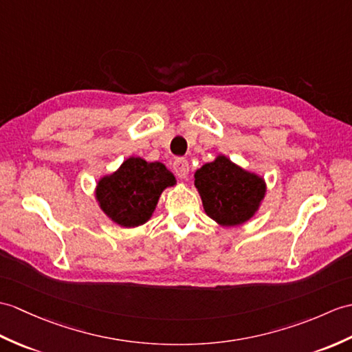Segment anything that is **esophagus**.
I'll return each instance as SVG.
<instances>
[{"mask_svg":"<svg viewBox=\"0 0 352 352\" xmlns=\"http://www.w3.org/2000/svg\"><path fill=\"white\" fill-rule=\"evenodd\" d=\"M174 173L178 178H187V175H189V162L186 159H177L174 162Z\"/></svg>","mask_w":352,"mask_h":352,"instance_id":"1","label":"esophagus"}]
</instances>
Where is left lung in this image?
Masks as SVG:
<instances>
[{
    "instance_id": "left-lung-1",
    "label": "left lung",
    "mask_w": 352,
    "mask_h": 352,
    "mask_svg": "<svg viewBox=\"0 0 352 352\" xmlns=\"http://www.w3.org/2000/svg\"><path fill=\"white\" fill-rule=\"evenodd\" d=\"M204 210L219 225L236 226L255 216L265 196V182L226 156L206 163L195 173Z\"/></svg>"
}]
</instances>
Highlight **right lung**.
<instances>
[{"instance_id": "right-lung-1", "label": "right lung", "mask_w": 352, "mask_h": 352, "mask_svg": "<svg viewBox=\"0 0 352 352\" xmlns=\"http://www.w3.org/2000/svg\"><path fill=\"white\" fill-rule=\"evenodd\" d=\"M174 184L175 177L163 163L129 157L116 173L99 179L96 199L112 222L135 228L153 216L162 192Z\"/></svg>"}]
</instances>
